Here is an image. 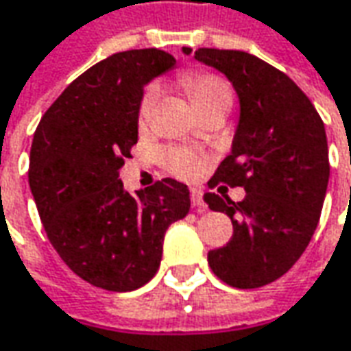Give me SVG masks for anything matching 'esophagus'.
I'll return each mask as SVG.
<instances>
[{
	"label": "esophagus",
	"instance_id": "esophagus-1",
	"mask_svg": "<svg viewBox=\"0 0 351 351\" xmlns=\"http://www.w3.org/2000/svg\"><path fill=\"white\" fill-rule=\"evenodd\" d=\"M191 205H193L199 213L207 210V205H205V201H203V191H201L199 187H191Z\"/></svg>",
	"mask_w": 351,
	"mask_h": 351
}]
</instances>
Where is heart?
Masks as SVG:
<instances>
[{"instance_id":"b5f03b06","label":"heart","mask_w":351,"mask_h":351,"mask_svg":"<svg viewBox=\"0 0 351 351\" xmlns=\"http://www.w3.org/2000/svg\"><path fill=\"white\" fill-rule=\"evenodd\" d=\"M187 93L191 97V101L197 105L201 103H207L210 99H217V97H230V88L226 86L223 77L219 75L209 74V72H199V74L187 75L183 80ZM156 99H158V88L150 86L146 88V91L142 93L141 107H138V119L141 123H146L148 117L154 109ZM162 162L164 166L180 176V178H195L197 173L203 169V162L197 152L189 150V148H182V146H169L162 150Z\"/></svg>"}]
</instances>
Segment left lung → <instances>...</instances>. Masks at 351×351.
<instances>
[{
    "mask_svg": "<svg viewBox=\"0 0 351 351\" xmlns=\"http://www.w3.org/2000/svg\"><path fill=\"white\" fill-rule=\"evenodd\" d=\"M195 60L223 72L240 101L232 152L209 185L246 191L238 203L203 197L234 228L226 246L210 250L209 265L230 287H263L289 271L317 230L330 178L324 123L289 75L254 54L199 48Z\"/></svg>",
    "mask_w": 351,
    "mask_h": 351,
    "instance_id": "obj_1",
    "label": "left lung"
}]
</instances>
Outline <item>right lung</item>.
<instances>
[{"instance_id":"right-lung-1","label":"right lung","mask_w":351,"mask_h":351,"mask_svg":"<svg viewBox=\"0 0 351 351\" xmlns=\"http://www.w3.org/2000/svg\"><path fill=\"white\" fill-rule=\"evenodd\" d=\"M176 66L158 48L117 52L75 77L34 130L29 185L48 240L95 287L134 291L156 276L168 226L189 207L166 178L125 191L119 169L138 142L142 89Z\"/></svg>"}]
</instances>
